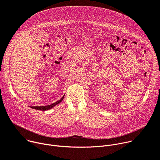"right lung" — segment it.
I'll return each instance as SVG.
<instances>
[{"instance_id":"obj_1","label":"right lung","mask_w":160,"mask_h":160,"mask_svg":"<svg viewBox=\"0 0 160 160\" xmlns=\"http://www.w3.org/2000/svg\"><path fill=\"white\" fill-rule=\"evenodd\" d=\"M64 96H63V97L59 101H57V102L52 104V105H47V106H41V107H31V108H34V109H36V110H48L51 108H52L53 107H54L55 105H58L59 103H60L61 101L63 100Z\"/></svg>"}]
</instances>
